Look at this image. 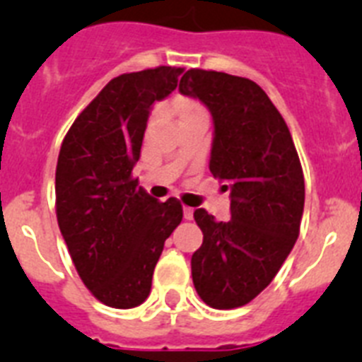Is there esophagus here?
<instances>
[{
	"mask_svg": "<svg viewBox=\"0 0 362 362\" xmlns=\"http://www.w3.org/2000/svg\"><path fill=\"white\" fill-rule=\"evenodd\" d=\"M183 216H185V219L190 221L192 217H194V209H190V206H185V209H183Z\"/></svg>",
	"mask_w": 362,
	"mask_h": 362,
	"instance_id": "obj_1",
	"label": "esophagus"
}]
</instances>
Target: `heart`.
Instances as JSON below:
<instances>
[{"instance_id": "b5f03b06", "label": "heart", "mask_w": 362, "mask_h": 362, "mask_svg": "<svg viewBox=\"0 0 362 362\" xmlns=\"http://www.w3.org/2000/svg\"><path fill=\"white\" fill-rule=\"evenodd\" d=\"M175 108H177L179 116H183V114H190V112H197V110H204L199 103L196 101H175Z\"/></svg>"}]
</instances>
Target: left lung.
I'll use <instances>...</instances> for the list:
<instances>
[{
	"mask_svg": "<svg viewBox=\"0 0 362 362\" xmlns=\"http://www.w3.org/2000/svg\"><path fill=\"white\" fill-rule=\"evenodd\" d=\"M179 92L212 114L210 172L226 183L232 216L194 212L203 245L192 255V279L209 306L239 308L272 283L299 238L303 168L283 116L252 79L190 69Z\"/></svg>",
	"mask_w": 362,
	"mask_h": 362,
	"instance_id": "8db88e82",
	"label": "left lung"
}]
</instances>
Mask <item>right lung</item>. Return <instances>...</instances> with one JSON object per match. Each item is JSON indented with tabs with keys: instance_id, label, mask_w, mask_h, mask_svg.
Wrapping results in <instances>:
<instances>
[{
	"instance_id": "add662e5",
	"label": "right lung",
	"mask_w": 362,
	"mask_h": 362,
	"mask_svg": "<svg viewBox=\"0 0 362 362\" xmlns=\"http://www.w3.org/2000/svg\"><path fill=\"white\" fill-rule=\"evenodd\" d=\"M183 69L121 74L76 117L56 166L57 225L79 277L112 308L148 297L165 241L183 219L175 197L153 199L134 177L150 108Z\"/></svg>"
}]
</instances>
